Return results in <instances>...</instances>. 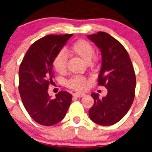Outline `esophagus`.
I'll list each match as a JSON object with an SVG mask.
<instances>
[{"label":"esophagus","instance_id":"esophagus-1","mask_svg":"<svg viewBox=\"0 0 152 152\" xmlns=\"http://www.w3.org/2000/svg\"><path fill=\"white\" fill-rule=\"evenodd\" d=\"M74 95L76 96V97H83L86 95V94L83 93H75L74 94Z\"/></svg>","mask_w":152,"mask_h":152}]
</instances>
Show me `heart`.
I'll use <instances>...</instances> for the list:
<instances>
[{
  "instance_id": "1",
  "label": "heart",
  "mask_w": 152,
  "mask_h": 152,
  "mask_svg": "<svg viewBox=\"0 0 152 152\" xmlns=\"http://www.w3.org/2000/svg\"><path fill=\"white\" fill-rule=\"evenodd\" d=\"M71 52L79 57L86 62L89 63L93 58L95 49L89 42L86 40H78L73 43L71 47ZM53 66L60 74L64 73L67 67V55L64 50L59 51L55 56L53 61ZM67 86L72 89L81 90L87 86V79L81 76H76L67 82Z\"/></svg>"
}]
</instances>
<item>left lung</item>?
I'll return each mask as SVG.
<instances>
[{"mask_svg":"<svg viewBox=\"0 0 152 152\" xmlns=\"http://www.w3.org/2000/svg\"><path fill=\"white\" fill-rule=\"evenodd\" d=\"M102 53L98 85L108 90L106 97L92 93L94 104L88 111L90 119L101 126L116 124L127 114L135 97L136 78L128 52L114 37L103 31L88 35Z\"/></svg>","mask_w":152,"mask_h":152,"instance_id":"1","label":"left lung"}]
</instances>
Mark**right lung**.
Masks as SVG:
<instances>
[{
    "label": "right lung",
    "mask_w": 152,
    "mask_h": 152,
    "mask_svg": "<svg viewBox=\"0 0 152 152\" xmlns=\"http://www.w3.org/2000/svg\"><path fill=\"white\" fill-rule=\"evenodd\" d=\"M73 34L48 35L34 43L25 54L19 70V92L29 116L45 126L62 120L72 102L66 91L59 92L55 99L48 93L53 83L54 59Z\"/></svg>",
    "instance_id": "1"
}]
</instances>
